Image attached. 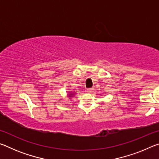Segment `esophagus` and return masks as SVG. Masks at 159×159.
Instances as JSON below:
<instances>
[{"label": "esophagus", "mask_w": 159, "mask_h": 159, "mask_svg": "<svg viewBox=\"0 0 159 159\" xmlns=\"http://www.w3.org/2000/svg\"><path fill=\"white\" fill-rule=\"evenodd\" d=\"M94 91V88H88V89L87 90V92L88 93H92Z\"/></svg>", "instance_id": "esophagus-1"}]
</instances>
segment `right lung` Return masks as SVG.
Returning <instances> with one entry per match:
<instances>
[{
    "mask_svg": "<svg viewBox=\"0 0 159 159\" xmlns=\"http://www.w3.org/2000/svg\"><path fill=\"white\" fill-rule=\"evenodd\" d=\"M69 97H71V96H73V95H74V94L71 93V94H69Z\"/></svg>",
    "mask_w": 159,
    "mask_h": 159,
    "instance_id": "1",
    "label": "right lung"
}]
</instances>
